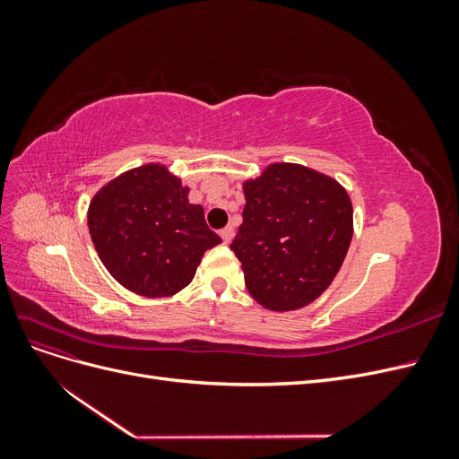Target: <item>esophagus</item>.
Instances as JSON below:
<instances>
[{
  "instance_id": "obj_1",
  "label": "esophagus",
  "mask_w": 459,
  "mask_h": 459,
  "mask_svg": "<svg viewBox=\"0 0 459 459\" xmlns=\"http://www.w3.org/2000/svg\"><path fill=\"white\" fill-rule=\"evenodd\" d=\"M233 235H235V230H233V226H228V228H224V230L220 231V238H221V241H224L226 245H228V243H231Z\"/></svg>"
}]
</instances>
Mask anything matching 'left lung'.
<instances>
[{
    "instance_id": "left-lung-1",
    "label": "left lung",
    "mask_w": 459,
    "mask_h": 459,
    "mask_svg": "<svg viewBox=\"0 0 459 459\" xmlns=\"http://www.w3.org/2000/svg\"><path fill=\"white\" fill-rule=\"evenodd\" d=\"M243 191V224L231 251L247 290L266 310L308 307L335 280L349 253V193L331 176L293 162L266 166Z\"/></svg>"
}]
</instances>
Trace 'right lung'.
<instances>
[{
    "label": "right lung",
    "instance_id": "add662e5",
    "mask_svg": "<svg viewBox=\"0 0 459 459\" xmlns=\"http://www.w3.org/2000/svg\"><path fill=\"white\" fill-rule=\"evenodd\" d=\"M164 164H143L110 179L88 208L95 251L115 280L135 295L172 297L195 277L208 248L221 243L201 204Z\"/></svg>",
    "mask_w": 459,
    "mask_h": 459
}]
</instances>
